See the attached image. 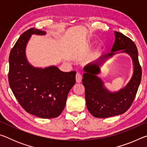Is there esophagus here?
Instances as JSON below:
<instances>
[{"mask_svg":"<svg viewBox=\"0 0 147 147\" xmlns=\"http://www.w3.org/2000/svg\"><path fill=\"white\" fill-rule=\"evenodd\" d=\"M82 79V76L80 73H77L76 74V80L77 83H80Z\"/></svg>","mask_w":147,"mask_h":147,"instance_id":"1","label":"esophagus"}]
</instances>
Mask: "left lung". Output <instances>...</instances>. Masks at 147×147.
<instances>
[{"label":"left lung","instance_id":"8db88e82","mask_svg":"<svg viewBox=\"0 0 147 147\" xmlns=\"http://www.w3.org/2000/svg\"><path fill=\"white\" fill-rule=\"evenodd\" d=\"M115 43L111 53L102 56L84 67L82 84L85 87L86 106L92 115L97 118H106L121 115L130 108L141 83L142 71L138 59V51L133 41L120 32H114ZM129 54L133 59L134 73L131 80L124 88L116 92L108 91L103 81L97 76L100 67L115 51Z\"/></svg>","mask_w":147,"mask_h":147}]
</instances>
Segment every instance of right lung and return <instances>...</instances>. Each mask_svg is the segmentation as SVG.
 <instances>
[{
	"label": "right lung",
	"mask_w": 147,
	"mask_h": 147,
	"mask_svg": "<svg viewBox=\"0 0 147 147\" xmlns=\"http://www.w3.org/2000/svg\"><path fill=\"white\" fill-rule=\"evenodd\" d=\"M32 34L43 36L46 32L32 28L19 37L9 56V84L26 112L40 118H55L65 106L69 92L76 82V72L65 73L54 65L42 69L30 64L25 51Z\"/></svg>",
	"instance_id": "right-lung-1"
}]
</instances>
